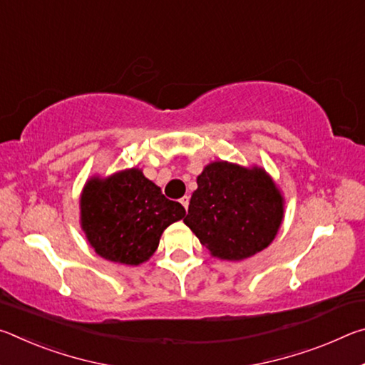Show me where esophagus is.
Listing matches in <instances>:
<instances>
[{"instance_id": "obj_1", "label": "esophagus", "mask_w": 365, "mask_h": 365, "mask_svg": "<svg viewBox=\"0 0 365 365\" xmlns=\"http://www.w3.org/2000/svg\"><path fill=\"white\" fill-rule=\"evenodd\" d=\"M180 202H182V206H183L185 209H188V205H190V196H183L182 200H180Z\"/></svg>"}]
</instances>
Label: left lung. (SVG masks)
Instances as JSON below:
<instances>
[{
    "mask_svg": "<svg viewBox=\"0 0 365 365\" xmlns=\"http://www.w3.org/2000/svg\"><path fill=\"white\" fill-rule=\"evenodd\" d=\"M196 183L183 222L214 257L243 261L272 243L283 220V196L264 169L215 160Z\"/></svg>",
    "mask_w": 365,
    "mask_h": 365,
    "instance_id": "obj_1",
    "label": "left lung"
}]
</instances>
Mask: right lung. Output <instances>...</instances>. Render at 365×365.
Segmentation results:
<instances>
[{
    "mask_svg": "<svg viewBox=\"0 0 365 365\" xmlns=\"http://www.w3.org/2000/svg\"><path fill=\"white\" fill-rule=\"evenodd\" d=\"M185 217L140 169L91 177L80 196V224L96 255L110 262L138 265L158 250L160 235Z\"/></svg>",
    "mask_w": 365,
    "mask_h": 365,
    "instance_id": "obj_1",
    "label": "right lung"
}]
</instances>
